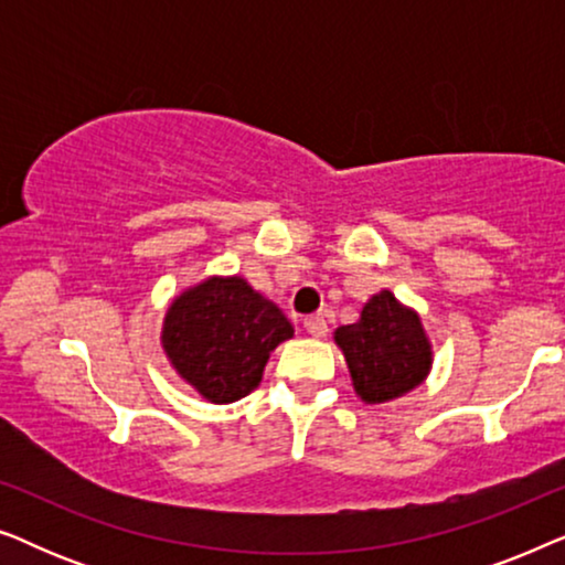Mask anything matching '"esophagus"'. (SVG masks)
Here are the masks:
<instances>
[{
    "label": "esophagus",
    "mask_w": 565,
    "mask_h": 565,
    "mask_svg": "<svg viewBox=\"0 0 565 565\" xmlns=\"http://www.w3.org/2000/svg\"><path fill=\"white\" fill-rule=\"evenodd\" d=\"M303 327H306V331L311 337H323L329 331V327H327V319H323L321 313H316V316H306L303 319Z\"/></svg>",
    "instance_id": "obj_1"
}]
</instances>
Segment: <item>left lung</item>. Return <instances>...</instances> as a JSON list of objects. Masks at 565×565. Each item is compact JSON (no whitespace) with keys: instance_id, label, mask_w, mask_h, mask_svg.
Wrapping results in <instances>:
<instances>
[{"instance_id":"1","label":"left lung","mask_w":565,"mask_h":565,"mask_svg":"<svg viewBox=\"0 0 565 565\" xmlns=\"http://www.w3.org/2000/svg\"><path fill=\"white\" fill-rule=\"evenodd\" d=\"M334 339L350 365L354 391L367 404L404 396L429 373L431 352L419 316L388 290L370 298L360 321L339 327Z\"/></svg>"}]
</instances>
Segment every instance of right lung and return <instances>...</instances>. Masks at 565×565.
Masks as SVG:
<instances>
[{
	"mask_svg": "<svg viewBox=\"0 0 565 565\" xmlns=\"http://www.w3.org/2000/svg\"><path fill=\"white\" fill-rule=\"evenodd\" d=\"M292 337L277 306L242 277H211L169 306L161 342L184 381L213 404H234L262 381L269 352Z\"/></svg>",
	"mask_w": 565,
	"mask_h": 565,
	"instance_id": "add662e5",
	"label": "right lung"
}]
</instances>
